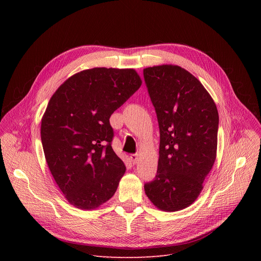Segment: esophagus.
<instances>
[{"label": "esophagus", "instance_id": "34e87169", "mask_svg": "<svg viewBox=\"0 0 261 261\" xmlns=\"http://www.w3.org/2000/svg\"><path fill=\"white\" fill-rule=\"evenodd\" d=\"M130 160H131V162H132L133 164H135L136 162H138V160H139V155L136 154V153H134V154H130Z\"/></svg>", "mask_w": 261, "mask_h": 261}]
</instances>
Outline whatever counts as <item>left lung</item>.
Masks as SVG:
<instances>
[{
    "mask_svg": "<svg viewBox=\"0 0 261 261\" xmlns=\"http://www.w3.org/2000/svg\"><path fill=\"white\" fill-rule=\"evenodd\" d=\"M160 128V151L154 180L145 193L164 212L193 204L216 160L219 115L201 82L177 65L144 70Z\"/></svg>",
    "mask_w": 261,
    "mask_h": 261,
    "instance_id": "obj_1",
    "label": "left lung"
}]
</instances>
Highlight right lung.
Wrapping results in <instances>:
<instances>
[{
	"label": "right lung",
	"instance_id": "obj_1",
	"mask_svg": "<svg viewBox=\"0 0 261 261\" xmlns=\"http://www.w3.org/2000/svg\"><path fill=\"white\" fill-rule=\"evenodd\" d=\"M133 68L94 67L58 88L41 121L46 163L66 200L94 210L111 199L126 171L112 149L110 116L140 89Z\"/></svg>",
	"mask_w": 261,
	"mask_h": 261
}]
</instances>
